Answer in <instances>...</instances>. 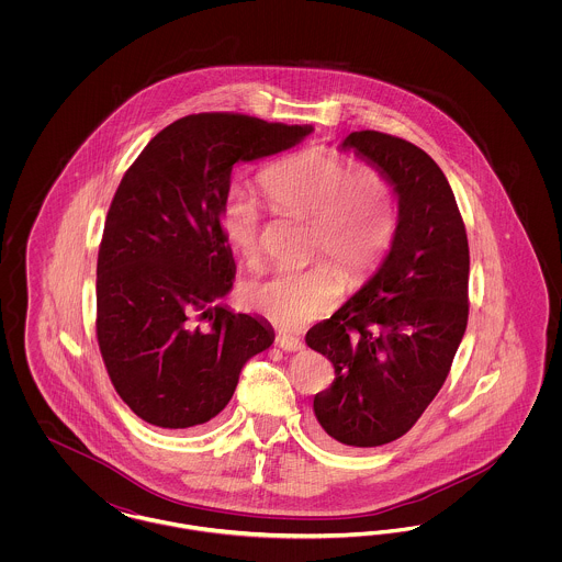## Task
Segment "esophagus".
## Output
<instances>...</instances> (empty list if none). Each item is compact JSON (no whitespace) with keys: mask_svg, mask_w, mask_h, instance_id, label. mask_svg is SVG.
Returning <instances> with one entry per match:
<instances>
[{"mask_svg":"<svg viewBox=\"0 0 562 562\" xmlns=\"http://www.w3.org/2000/svg\"><path fill=\"white\" fill-rule=\"evenodd\" d=\"M276 344H278V348H282L284 351H301V349H305L303 341L296 339V337H291V335H278Z\"/></svg>","mask_w":562,"mask_h":562,"instance_id":"34e87169","label":"esophagus"}]
</instances>
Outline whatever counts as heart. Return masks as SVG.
<instances>
[{
	"label": "heart",
	"mask_w": 562,
	"mask_h": 562,
	"mask_svg": "<svg viewBox=\"0 0 562 562\" xmlns=\"http://www.w3.org/2000/svg\"><path fill=\"white\" fill-rule=\"evenodd\" d=\"M263 189L280 213L312 221V255H326L349 284L362 282L385 257L396 232V198L387 177L330 147H310L266 170ZM218 221L229 250L244 266L261 255V211L240 188L221 202ZM344 294V277L328 261L278 271L244 286L246 305L296 330L330 314Z\"/></svg>",
	"instance_id": "1"
}]
</instances>
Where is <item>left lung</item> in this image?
I'll return each instance as SVG.
<instances>
[{
	"label": "left lung",
	"mask_w": 562,
	"mask_h": 562,
	"mask_svg": "<svg viewBox=\"0 0 562 562\" xmlns=\"http://www.w3.org/2000/svg\"><path fill=\"white\" fill-rule=\"evenodd\" d=\"M341 149L387 177L398 221L373 278L305 344L335 367L314 398L322 434L369 449L413 428L451 371L470 312V248L453 189L424 149L376 131L349 134Z\"/></svg>",
	"instance_id": "left-lung-1"
}]
</instances>
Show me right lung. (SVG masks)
Returning a JSON list of instances; mask_svg holds the SVG:
<instances>
[{
  "mask_svg": "<svg viewBox=\"0 0 562 562\" xmlns=\"http://www.w3.org/2000/svg\"><path fill=\"white\" fill-rule=\"evenodd\" d=\"M310 133L198 113L156 134L126 170L99 246L97 339L115 392L143 422H211L241 367L273 344L263 318L216 305L236 278L218 211L236 161L280 154Z\"/></svg>",
  "mask_w": 562,
  "mask_h": 562,
  "instance_id": "right-lung-1",
  "label": "right lung"
}]
</instances>
